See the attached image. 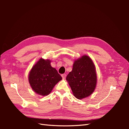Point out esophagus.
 <instances>
[{
    "instance_id": "34e87169",
    "label": "esophagus",
    "mask_w": 129,
    "mask_h": 129,
    "mask_svg": "<svg viewBox=\"0 0 129 129\" xmlns=\"http://www.w3.org/2000/svg\"><path fill=\"white\" fill-rule=\"evenodd\" d=\"M61 76L63 79H65V78H66V76H67V75L65 74H62L61 75Z\"/></svg>"
}]
</instances>
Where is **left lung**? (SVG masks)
<instances>
[{"mask_svg":"<svg viewBox=\"0 0 129 129\" xmlns=\"http://www.w3.org/2000/svg\"><path fill=\"white\" fill-rule=\"evenodd\" d=\"M66 79L74 95L77 99H82L91 95L97 83L95 67L91 59L83 55L75 60L73 70Z\"/></svg>","mask_w":129,"mask_h":129,"instance_id":"left-lung-1","label":"left lung"}]
</instances>
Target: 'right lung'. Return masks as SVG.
Instances as JSON below:
<instances>
[{
    "label": "right lung",
    "instance_id": "add662e5",
    "mask_svg": "<svg viewBox=\"0 0 129 129\" xmlns=\"http://www.w3.org/2000/svg\"><path fill=\"white\" fill-rule=\"evenodd\" d=\"M51 61L40 58L29 72L28 79L32 89L37 94L49 95L54 86L62 79L57 70L50 65Z\"/></svg>",
    "mask_w": 129,
    "mask_h": 129
}]
</instances>
